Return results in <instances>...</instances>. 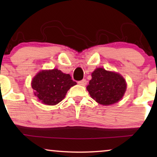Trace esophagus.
I'll list each match as a JSON object with an SVG mask.
<instances>
[{"mask_svg":"<svg viewBox=\"0 0 157 157\" xmlns=\"http://www.w3.org/2000/svg\"><path fill=\"white\" fill-rule=\"evenodd\" d=\"M78 83L79 85L83 86H85L87 84V81L86 80V79H83V80L79 81L78 82Z\"/></svg>","mask_w":157,"mask_h":157,"instance_id":"esophagus-1","label":"esophagus"}]
</instances>
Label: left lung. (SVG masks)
<instances>
[{"mask_svg": "<svg viewBox=\"0 0 157 157\" xmlns=\"http://www.w3.org/2000/svg\"><path fill=\"white\" fill-rule=\"evenodd\" d=\"M87 90L98 104L108 106L119 101L125 93L126 81L121 75L96 68L91 74Z\"/></svg>", "mask_w": 157, "mask_h": 157, "instance_id": "left-lung-1", "label": "left lung"}]
</instances>
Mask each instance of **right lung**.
Returning a JSON list of instances; mask_svg holds the SVG:
<instances>
[{
    "label": "right lung",
    "instance_id": "1",
    "mask_svg": "<svg viewBox=\"0 0 157 157\" xmlns=\"http://www.w3.org/2000/svg\"><path fill=\"white\" fill-rule=\"evenodd\" d=\"M76 84L69 74L58 69L40 71L31 83L35 95L46 105H56L61 101L70 88Z\"/></svg>",
    "mask_w": 157,
    "mask_h": 157
}]
</instances>
